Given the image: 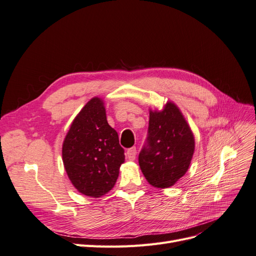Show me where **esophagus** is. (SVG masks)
<instances>
[{"mask_svg": "<svg viewBox=\"0 0 256 256\" xmlns=\"http://www.w3.org/2000/svg\"><path fill=\"white\" fill-rule=\"evenodd\" d=\"M127 154V158L129 160H134L136 157V147H131V148H129L126 152Z\"/></svg>", "mask_w": 256, "mask_h": 256, "instance_id": "obj_1", "label": "esophagus"}]
</instances>
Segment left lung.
Masks as SVG:
<instances>
[{
	"mask_svg": "<svg viewBox=\"0 0 256 256\" xmlns=\"http://www.w3.org/2000/svg\"><path fill=\"white\" fill-rule=\"evenodd\" d=\"M194 136L178 106L168 102L161 111L150 110L146 144L138 164L150 184L164 189L188 171L194 152Z\"/></svg>",
	"mask_w": 256,
	"mask_h": 256,
	"instance_id": "left-lung-1",
	"label": "left lung"
}]
</instances>
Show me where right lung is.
<instances>
[{"instance_id":"obj_1","label":"right lung","mask_w":256,"mask_h":256,"mask_svg":"<svg viewBox=\"0 0 256 256\" xmlns=\"http://www.w3.org/2000/svg\"><path fill=\"white\" fill-rule=\"evenodd\" d=\"M62 156L69 180L82 194L100 198L114 187L125 154L108 124L102 99L92 98L76 116Z\"/></svg>"}]
</instances>
